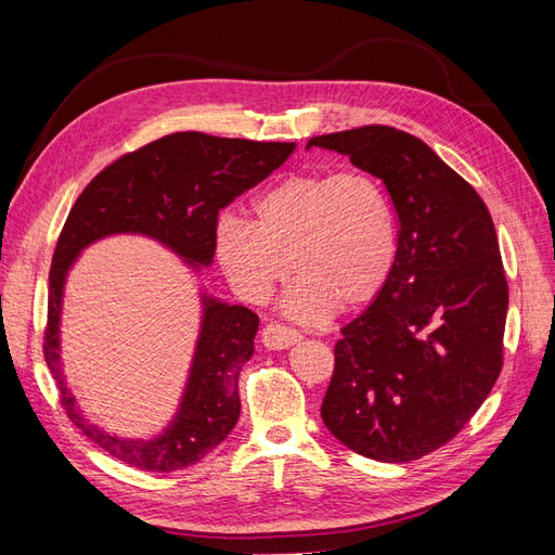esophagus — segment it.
Listing matches in <instances>:
<instances>
[{
  "label": "esophagus",
  "mask_w": 555,
  "mask_h": 555,
  "mask_svg": "<svg viewBox=\"0 0 555 555\" xmlns=\"http://www.w3.org/2000/svg\"><path fill=\"white\" fill-rule=\"evenodd\" d=\"M298 340H300V333L287 324H280V322L266 324L261 331V343L268 349H287V347L296 345Z\"/></svg>",
  "instance_id": "1"
}]
</instances>
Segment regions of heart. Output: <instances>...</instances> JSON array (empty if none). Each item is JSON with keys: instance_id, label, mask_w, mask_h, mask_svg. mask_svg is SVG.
I'll return each mask as SVG.
<instances>
[{"instance_id": "1", "label": "heart", "mask_w": 555, "mask_h": 555, "mask_svg": "<svg viewBox=\"0 0 555 555\" xmlns=\"http://www.w3.org/2000/svg\"><path fill=\"white\" fill-rule=\"evenodd\" d=\"M255 224L224 215L215 251L229 282L263 304L294 271L287 310L319 322L333 308L371 304L389 280L398 227L384 184L365 171H300L255 198Z\"/></svg>"}]
</instances>
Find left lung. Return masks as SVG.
Segmentation results:
<instances>
[{"mask_svg": "<svg viewBox=\"0 0 555 555\" xmlns=\"http://www.w3.org/2000/svg\"><path fill=\"white\" fill-rule=\"evenodd\" d=\"M308 145L377 176L398 215L393 271L335 343L322 418L365 459L416 461L456 438L502 371L509 287L491 212L408 131L367 125Z\"/></svg>", "mask_w": 555, "mask_h": 555, "instance_id": "left-lung-1", "label": "left lung"}]
</instances>
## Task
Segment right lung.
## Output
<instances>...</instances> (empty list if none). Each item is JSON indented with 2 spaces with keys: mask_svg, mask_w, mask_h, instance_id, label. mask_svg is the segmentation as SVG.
<instances>
[{
  "mask_svg": "<svg viewBox=\"0 0 555 555\" xmlns=\"http://www.w3.org/2000/svg\"><path fill=\"white\" fill-rule=\"evenodd\" d=\"M294 143L220 139L178 131L122 155L96 173L66 217L48 273L43 359L66 416L108 456L145 473H176L206 459L241 414L238 375L255 351L259 317L208 300L180 414L159 440L129 442L88 424L60 375L57 322L66 268L92 241L117 231L147 233L194 263H210L220 210L271 176Z\"/></svg>",
  "mask_w": 555,
  "mask_h": 555,
  "instance_id": "1",
  "label": "right lung"
}]
</instances>
